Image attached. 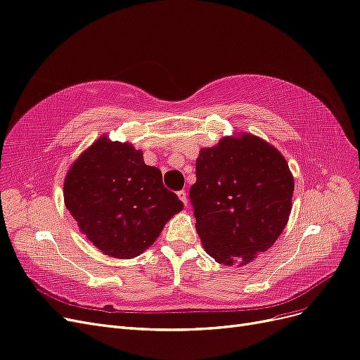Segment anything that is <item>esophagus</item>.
<instances>
[{
	"label": "esophagus",
	"mask_w": 360,
	"mask_h": 360,
	"mask_svg": "<svg viewBox=\"0 0 360 360\" xmlns=\"http://www.w3.org/2000/svg\"><path fill=\"white\" fill-rule=\"evenodd\" d=\"M178 197L181 199V202L187 206V203H188V197H187V193H185V190H181V191H178Z\"/></svg>",
	"instance_id": "esophagus-1"
}]
</instances>
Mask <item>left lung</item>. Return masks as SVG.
Wrapping results in <instances>:
<instances>
[{"label":"left lung","instance_id":"1","mask_svg":"<svg viewBox=\"0 0 360 360\" xmlns=\"http://www.w3.org/2000/svg\"><path fill=\"white\" fill-rule=\"evenodd\" d=\"M190 202L205 251L226 266L247 264L280 238L295 181L280 150L250 133L223 137L195 160Z\"/></svg>","mask_w":360,"mask_h":360}]
</instances>
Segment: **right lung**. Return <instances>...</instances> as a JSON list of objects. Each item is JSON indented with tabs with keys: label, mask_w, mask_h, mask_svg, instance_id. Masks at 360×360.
I'll list each match as a JSON object with an SVG mask.
<instances>
[{
	"label": "right lung",
	"mask_w": 360,
	"mask_h": 360,
	"mask_svg": "<svg viewBox=\"0 0 360 360\" xmlns=\"http://www.w3.org/2000/svg\"><path fill=\"white\" fill-rule=\"evenodd\" d=\"M64 203L92 245L115 259L142 254L184 207L142 150L106 134L68 169Z\"/></svg>",
	"instance_id": "obj_1"
}]
</instances>
